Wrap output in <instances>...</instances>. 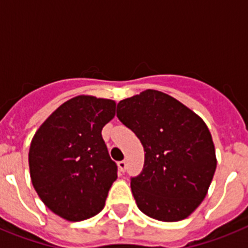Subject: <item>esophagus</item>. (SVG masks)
<instances>
[{"label": "esophagus", "instance_id": "34e87169", "mask_svg": "<svg viewBox=\"0 0 248 248\" xmlns=\"http://www.w3.org/2000/svg\"><path fill=\"white\" fill-rule=\"evenodd\" d=\"M118 168H119V170L122 172H124L126 170V163L125 161H124V160H123V161H119V163H118Z\"/></svg>", "mask_w": 248, "mask_h": 248}]
</instances>
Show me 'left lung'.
Instances as JSON below:
<instances>
[{"mask_svg": "<svg viewBox=\"0 0 248 248\" xmlns=\"http://www.w3.org/2000/svg\"><path fill=\"white\" fill-rule=\"evenodd\" d=\"M117 117L145 151L143 171L130 183L140 211L165 222L189 217L205 199L217 165L205 122L154 89L120 100Z\"/></svg>", "mask_w": 248, "mask_h": 248, "instance_id": "1", "label": "left lung"}]
</instances>
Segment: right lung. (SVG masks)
<instances>
[{
	"label": "right lung",
	"mask_w": 248,
	"mask_h": 248,
	"mask_svg": "<svg viewBox=\"0 0 248 248\" xmlns=\"http://www.w3.org/2000/svg\"><path fill=\"white\" fill-rule=\"evenodd\" d=\"M115 105L93 95L72 98L50 114L31 141L28 164L34 190L64 220L83 221L99 214L117 180V164L102 138Z\"/></svg>",
	"instance_id": "add662e5"
}]
</instances>
